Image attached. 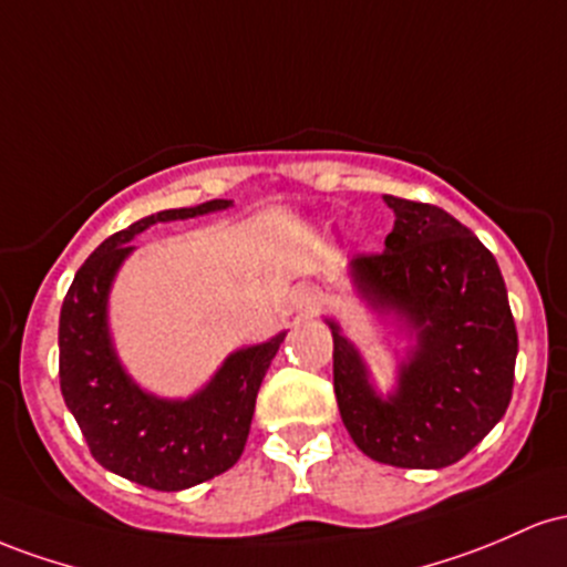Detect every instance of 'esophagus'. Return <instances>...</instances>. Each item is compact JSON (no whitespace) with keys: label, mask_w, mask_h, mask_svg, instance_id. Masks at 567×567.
<instances>
[{"label":"esophagus","mask_w":567,"mask_h":567,"mask_svg":"<svg viewBox=\"0 0 567 567\" xmlns=\"http://www.w3.org/2000/svg\"><path fill=\"white\" fill-rule=\"evenodd\" d=\"M291 302H295V308L300 310V313H316L318 305L323 302V295L318 286L302 284V286H297L295 295H291Z\"/></svg>","instance_id":"34e87169"}]
</instances>
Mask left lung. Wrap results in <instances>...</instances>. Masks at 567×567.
Listing matches in <instances>:
<instances>
[{
  "label": "left lung",
  "mask_w": 567,
  "mask_h": 567,
  "mask_svg": "<svg viewBox=\"0 0 567 567\" xmlns=\"http://www.w3.org/2000/svg\"><path fill=\"white\" fill-rule=\"evenodd\" d=\"M396 221L380 254L348 265L355 295L406 337L396 385L380 393L359 348L327 318L334 393L361 453L399 468L461 461L512 402L517 327L504 276L482 240L429 203L383 195Z\"/></svg>",
  "instance_id": "obj_1"
}]
</instances>
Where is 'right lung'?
I'll list each match as a JSON object with an SVG mask.
<instances>
[{
  "label": "right lung",
  "mask_w": 567,
  "mask_h": 567,
  "mask_svg": "<svg viewBox=\"0 0 567 567\" xmlns=\"http://www.w3.org/2000/svg\"><path fill=\"white\" fill-rule=\"evenodd\" d=\"M233 200L168 208L114 233L80 267L61 305L59 378L69 412L95 461L136 485L187 489L225 474L249 439L259 385L286 332L238 348L187 399L144 391L120 361L110 332V291L138 233L157 221L225 212Z\"/></svg>",
  "instance_id": "1"
}]
</instances>
